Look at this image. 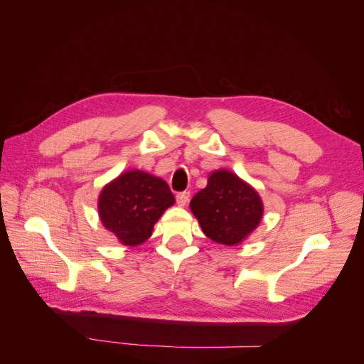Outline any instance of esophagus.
I'll return each instance as SVG.
<instances>
[{"label":"esophagus","instance_id":"esophagus-1","mask_svg":"<svg viewBox=\"0 0 364 364\" xmlns=\"http://www.w3.org/2000/svg\"><path fill=\"white\" fill-rule=\"evenodd\" d=\"M190 200V193L188 191H182L176 194V202H178L179 206H185Z\"/></svg>","mask_w":364,"mask_h":364}]
</instances>
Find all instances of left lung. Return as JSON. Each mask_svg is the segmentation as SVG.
<instances>
[{
  "label": "left lung",
  "instance_id": "1",
  "mask_svg": "<svg viewBox=\"0 0 364 364\" xmlns=\"http://www.w3.org/2000/svg\"><path fill=\"white\" fill-rule=\"evenodd\" d=\"M203 234L215 243L234 246L257 229L264 213L259 194L237 174L214 171L190 203Z\"/></svg>",
  "mask_w": 364,
  "mask_h": 364
}]
</instances>
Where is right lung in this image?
<instances>
[{"instance_id":"right-lung-1","label":"right lung","mask_w":364,"mask_h":364,"mask_svg":"<svg viewBox=\"0 0 364 364\" xmlns=\"http://www.w3.org/2000/svg\"><path fill=\"white\" fill-rule=\"evenodd\" d=\"M168 183L139 170L119 174L98 197V214L103 226L119 243L138 246L151 235L164 211L174 205Z\"/></svg>"}]
</instances>
